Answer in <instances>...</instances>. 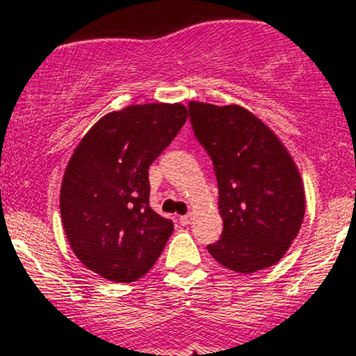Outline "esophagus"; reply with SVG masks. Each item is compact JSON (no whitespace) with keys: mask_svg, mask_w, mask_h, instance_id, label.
I'll use <instances>...</instances> for the list:
<instances>
[{"mask_svg":"<svg viewBox=\"0 0 356 356\" xmlns=\"http://www.w3.org/2000/svg\"><path fill=\"white\" fill-rule=\"evenodd\" d=\"M179 220H181L182 226H187V224H191L192 218H191V214H186V216H181V218H179Z\"/></svg>","mask_w":356,"mask_h":356,"instance_id":"obj_1","label":"esophagus"}]
</instances>
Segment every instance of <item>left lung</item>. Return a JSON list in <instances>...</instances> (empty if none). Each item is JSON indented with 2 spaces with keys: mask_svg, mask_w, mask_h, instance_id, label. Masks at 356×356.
Here are the masks:
<instances>
[{
  "mask_svg": "<svg viewBox=\"0 0 356 356\" xmlns=\"http://www.w3.org/2000/svg\"><path fill=\"white\" fill-rule=\"evenodd\" d=\"M189 122L214 165L224 222L207 251L243 275L273 266L303 222L305 191L295 162L275 134L238 105L189 102Z\"/></svg>",
  "mask_w": 356,
  "mask_h": 356,
  "instance_id": "1",
  "label": "left lung"
}]
</instances>
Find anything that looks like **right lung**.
<instances>
[{"label": "right lung", "mask_w": 356, "mask_h": 356, "mask_svg": "<svg viewBox=\"0 0 356 356\" xmlns=\"http://www.w3.org/2000/svg\"><path fill=\"white\" fill-rule=\"evenodd\" d=\"M187 120L181 104L132 105L100 118L73 152L60 192L76 257L115 283L149 273L174 231L149 204V167Z\"/></svg>", "instance_id": "1"}]
</instances>
